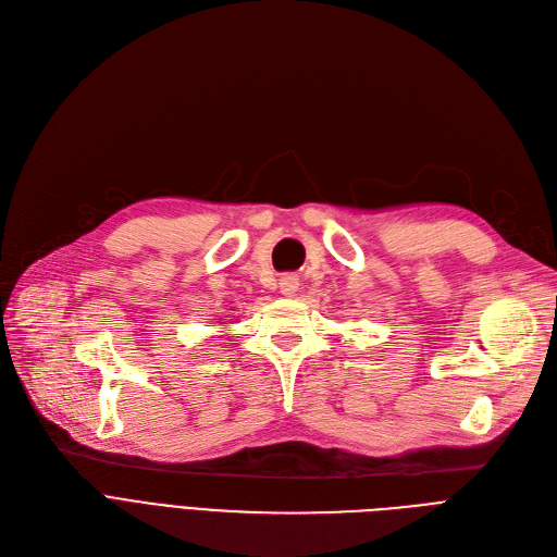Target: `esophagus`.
<instances>
[{
    "label": "esophagus",
    "mask_w": 557,
    "mask_h": 557,
    "mask_svg": "<svg viewBox=\"0 0 557 557\" xmlns=\"http://www.w3.org/2000/svg\"><path fill=\"white\" fill-rule=\"evenodd\" d=\"M298 286H300V280H298L296 275H282V280H280V290H282V296H286V298L296 296Z\"/></svg>",
    "instance_id": "esophagus-1"
}]
</instances>
